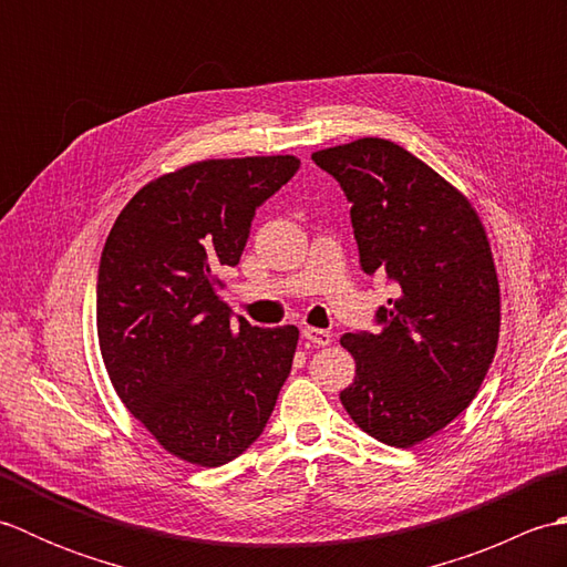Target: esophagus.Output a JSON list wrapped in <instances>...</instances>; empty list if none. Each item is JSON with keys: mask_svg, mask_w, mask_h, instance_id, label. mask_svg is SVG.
Here are the masks:
<instances>
[{"mask_svg": "<svg viewBox=\"0 0 567 567\" xmlns=\"http://www.w3.org/2000/svg\"><path fill=\"white\" fill-rule=\"evenodd\" d=\"M302 336L315 346H329L331 343V333L323 331V329H315V327H305Z\"/></svg>", "mask_w": 567, "mask_h": 567, "instance_id": "1", "label": "esophagus"}]
</instances>
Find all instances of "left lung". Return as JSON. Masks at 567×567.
<instances>
[{
  "instance_id": "1",
  "label": "left lung",
  "mask_w": 567,
  "mask_h": 567,
  "mask_svg": "<svg viewBox=\"0 0 567 567\" xmlns=\"http://www.w3.org/2000/svg\"><path fill=\"white\" fill-rule=\"evenodd\" d=\"M351 202L360 268L394 297L378 331L346 333L355 380L341 404L355 424L412 449L473 402L499 339V285L485 228L470 202L416 155L358 138L311 155Z\"/></svg>"
}]
</instances>
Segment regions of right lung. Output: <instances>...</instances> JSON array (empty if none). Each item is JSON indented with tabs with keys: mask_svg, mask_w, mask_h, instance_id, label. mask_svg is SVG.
I'll list each match as a JSON object with an SVG mask.
<instances>
[{
	"mask_svg": "<svg viewBox=\"0 0 567 567\" xmlns=\"http://www.w3.org/2000/svg\"><path fill=\"white\" fill-rule=\"evenodd\" d=\"M295 155L202 161L136 192L97 275V336L126 409L165 451L202 467L258 441L292 370L299 331L231 317L219 270L238 265L260 204Z\"/></svg>",
	"mask_w": 567,
	"mask_h": 567,
	"instance_id": "add662e5",
	"label": "right lung"
}]
</instances>
